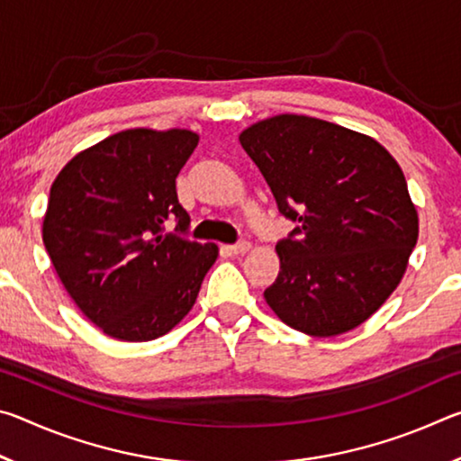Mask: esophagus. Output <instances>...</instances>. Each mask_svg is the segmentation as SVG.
<instances>
[{
  "label": "esophagus",
  "instance_id": "1",
  "mask_svg": "<svg viewBox=\"0 0 461 461\" xmlns=\"http://www.w3.org/2000/svg\"><path fill=\"white\" fill-rule=\"evenodd\" d=\"M249 248H252V244H249V241H238V244H233V246H228V249L231 254H246V252H249Z\"/></svg>",
  "mask_w": 461,
  "mask_h": 461
}]
</instances>
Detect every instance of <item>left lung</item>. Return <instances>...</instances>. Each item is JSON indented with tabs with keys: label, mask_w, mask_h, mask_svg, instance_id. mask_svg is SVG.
<instances>
[{
	"label": "left lung",
	"mask_w": 461,
	"mask_h": 461,
	"mask_svg": "<svg viewBox=\"0 0 461 461\" xmlns=\"http://www.w3.org/2000/svg\"><path fill=\"white\" fill-rule=\"evenodd\" d=\"M240 144L299 221L276 244L268 307L311 338L356 330L399 286L419 238L399 162L370 136L296 113L252 123Z\"/></svg>",
	"instance_id": "obj_1"
}]
</instances>
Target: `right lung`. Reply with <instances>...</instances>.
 <instances>
[{"label":"right lung","instance_id":"1","mask_svg":"<svg viewBox=\"0 0 461 461\" xmlns=\"http://www.w3.org/2000/svg\"><path fill=\"white\" fill-rule=\"evenodd\" d=\"M199 144L191 130L134 128L85 148L50 186L42 241L89 321L120 341H150L197 301L215 244L162 233L189 228L176 176Z\"/></svg>","mask_w":461,"mask_h":461}]
</instances>
